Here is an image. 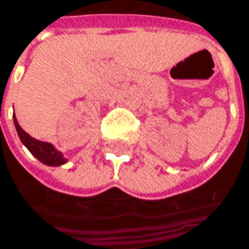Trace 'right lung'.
I'll use <instances>...</instances> for the list:
<instances>
[{
  "instance_id": "add662e5",
  "label": "right lung",
  "mask_w": 249,
  "mask_h": 249,
  "mask_svg": "<svg viewBox=\"0 0 249 249\" xmlns=\"http://www.w3.org/2000/svg\"><path fill=\"white\" fill-rule=\"evenodd\" d=\"M14 123H15V127H17V131H18L20 142L25 144V147L40 162H43L46 165H50V167H58V165H63V164L67 162V158H64L63 153L56 150L53 144L36 140V139L31 137L26 131L22 130V127L19 126L18 120L15 118V113H14Z\"/></svg>"
}]
</instances>
